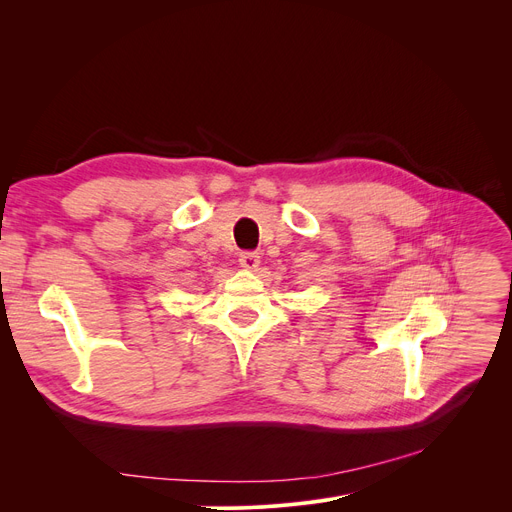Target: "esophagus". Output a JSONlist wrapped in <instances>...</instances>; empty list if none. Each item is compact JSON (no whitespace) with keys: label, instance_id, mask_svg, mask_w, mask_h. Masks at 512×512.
Masks as SVG:
<instances>
[{"label":"esophagus","instance_id":"obj_1","mask_svg":"<svg viewBox=\"0 0 512 512\" xmlns=\"http://www.w3.org/2000/svg\"><path fill=\"white\" fill-rule=\"evenodd\" d=\"M238 263H240L242 270L255 272L257 267H259V263H261V259H259V253H255V251H245V253H240Z\"/></svg>","mask_w":512,"mask_h":512}]
</instances>
